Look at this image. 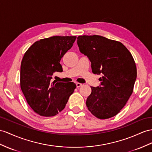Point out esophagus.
Segmentation results:
<instances>
[{
  "label": "esophagus",
  "mask_w": 152,
  "mask_h": 152,
  "mask_svg": "<svg viewBox=\"0 0 152 152\" xmlns=\"http://www.w3.org/2000/svg\"><path fill=\"white\" fill-rule=\"evenodd\" d=\"M81 86H82V84L80 83H76V87H77V88H79Z\"/></svg>",
  "instance_id": "1"
}]
</instances>
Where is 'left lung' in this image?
Instances as JSON below:
<instances>
[{
	"instance_id": "1",
	"label": "left lung",
	"mask_w": 152,
	"mask_h": 152,
	"mask_svg": "<svg viewBox=\"0 0 152 152\" xmlns=\"http://www.w3.org/2000/svg\"><path fill=\"white\" fill-rule=\"evenodd\" d=\"M80 51L91 62L101 84L91 87L86 102L91 113L101 119L118 114L133 92L137 69L131 53L122 43L99 35L77 38Z\"/></svg>"
}]
</instances>
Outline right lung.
I'll list each match as a JSON object with an SVG mask.
<instances>
[{"mask_svg":"<svg viewBox=\"0 0 152 152\" xmlns=\"http://www.w3.org/2000/svg\"><path fill=\"white\" fill-rule=\"evenodd\" d=\"M76 37L55 36L41 39L24 54L20 66V87L31 108L42 116H54L67 104L76 85L52 82L55 72H62L60 61Z\"/></svg>","mask_w":152,"mask_h":152,"instance_id":"right-lung-1","label":"right lung"}]
</instances>
